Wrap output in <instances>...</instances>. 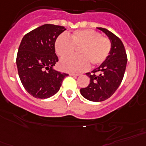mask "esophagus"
Segmentation results:
<instances>
[{
	"instance_id": "1",
	"label": "esophagus",
	"mask_w": 146,
	"mask_h": 146,
	"mask_svg": "<svg viewBox=\"0 0 146 146\" xmlns=\"http://www.w3.org/2000/svg\"><path fill=\"white\" fill-rule=\"evenodd\" d=\"M69 75L71 76H74V77H78V76H80V74H74V73H70Z\"/></svg>"
}]
</instances>
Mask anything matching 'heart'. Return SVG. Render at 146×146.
Wrapping results in <instances>:
<instances>
[{
    "label": "heart",
    "mask_w": 146,
    "mask_h": 146,
    "mask_svg": "<svg viewBox=\"0 0 146 146\" xmlns=\"http://www.w3.org/2000/svg\"><path fill=\"white\" fill-rule=\"evenodd\" d=\"M68 38L60 36L56 38L54 48L56 54L63 57L60 60V68L67 72H80L86 70L90 62L98 66L108 58L111 50L109 38L103 37L92 30H80L72 33ZM75 48H80L79 58L66 57L74 52Z\"/></svg>",
    "instance_id": "heart-1"
}]
</instances>
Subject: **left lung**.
Masks as SVG:
<instances>
[{
    "mask_svg": "<svg viewBox=\"0 0 146 146\" xmlns=\"http://www.w3.org/2000/svg\"><path fill=\"white\" fill-rule=\"evenodd\" d=\"M97 29L108 36L111 50L108 58L92 73H86L90 79V84L87 87L80 89L82 96L94 102L105 101L115 92L123 79L127 65V54L121 39L107 29Z\"/></svg>",
    "mask_w": 146,
    "mask_h": 146,
    "instance_id": "left-lung-1",
    "label": "left lung"
}]
</instances>
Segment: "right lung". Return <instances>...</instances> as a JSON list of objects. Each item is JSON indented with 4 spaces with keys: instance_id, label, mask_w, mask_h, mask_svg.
Listing matches in <instances>:
<instances>
[{
    "instance_id": "obj_1",
    "label": "right lung",
    "mask_w": 146,
    "mask_h": 146,
    "mask_svg": "<svg viewBox=\"0 0 146 146\" xmlns=\"http://www.w3.org/2000/svg\"><path fill=\"white\" fill-rule=\"evenodd\" d=\"M66 30L62 26L46 24L21 39L16 58L18 72L25 90L36 98L45 99L55 95L68 75L54 68L58 62L54 44Z\"/></svg>"
}]
</instances>
